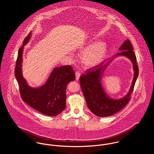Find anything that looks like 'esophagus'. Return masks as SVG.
Returning <instances> with one entry per match:
<instances>
[{"label":"esophagus","instance_id":"34e87169","mask_svg":"<svg viewBox=\"0 0 154 154\" xmlns=\"http://www.w3.org/2000/svg\"><path fill=\"white\" fill-rule=\"evenodd\" d=\"M80 75L81 74L79 72H75V79H76L77 80H79Z\"/></svg>","mask_w":154,"mask_h":154}]
</instances>
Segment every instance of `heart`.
Wrapping results in <instances>:
<instances>
[{"instance_id":"heart-1","label":"heart","mask_w":154,"mask_h":154,"mask_svg":"<svg viewBox=\"0 0 154 154\" xmlns=\"http://www.w3.org/2000/svg\"><path fill=\"white\" fill-rule=\"evenodd\" d=\"M82 55V63L88 67H93L100 63L107 54V46L104 43L90 45Z\"/></svg>"}]
</instances>
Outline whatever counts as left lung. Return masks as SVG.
I'll return each instance as SVG.
<instances>
[{"label":"left lung","instance_id":"8db88e82","mask_svg":"<svg viewBox=\"0 0 154 154\" xmlns=\"http://www.w3.org/2000/svg\"><path fill=\"white\" fill-rule=\"evenodd\" d=\"M133 50L131 42L129 39H126L119 47V51L121 52L117 53L116 56L103 62L97 66L89 69L81 75L80 82L82 93L89 109L96 116L100 117L110 116L122 110L131 100V96L139 75L136 57ZM120 55L125 56L131 60L135 74L132 86L128 94L121 100H114L110 99L104 92L100 81L105 68L113 58Z\"/></svg>","mask_w":154,"mask_h":154}]
</instances>
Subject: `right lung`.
I'll list each match as a JSON object with an SVG mask.
<instances>
[{
  "label": "right lung",
  "instance_id": "add662e5",
  "mask_svg": "<svg viewBox=\"0 0 154 154\" xmlns=\"http://www.w3.org/2000/svg\"><path fill=\"white\" fill-rule=\"evenodd\" d=\"M31 32L25 37L20 48L15 67V76L18 82L20 93L24 102L48 116H56L66 107V88L67 84L74 80L75 75L70 65L56 67L43 86L30 88L22 75V52L23 45L30 39Z\"/></svg>",
  "mask_w": 154,
  "mask_h": 154
}]
</instances>
